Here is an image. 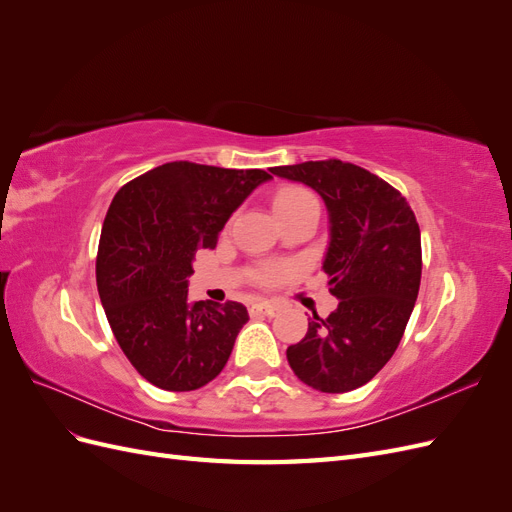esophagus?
Masks as SVG:
<instances>
[{
  "label": "esophagus",
  "mask_w": 512,
  "mask_h": 512,
  "mask_svg": "<svg viewBox=\"0 0 512 512\" xmlns=\"http://www.w3.org/2000/svg\"><path fill=\"white\" fill-rule=\"evenodd\" d=\"M247 309H250V314L252 316H258V314H265V316H275L277 314V307L275 303H271V301H262V299H254V301H250L247 303Z\"/></svg>",
  "instance_id": "1"
}]
</instances>
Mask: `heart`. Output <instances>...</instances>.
Listing matches in <instances>:
<instances>
[{
  "label": "heart",
  "instance_id": "heart-1",
  "mask_svg": "<svg viewBox=\"0 0 512 512\" xmlns=\"http://www.w3.org/2000/svg\"><path fill=\"white\" fill-rule=\"evenodd\" d=\"M309 207H316L318 209V200L309 194L307 190H301V188H288L284 192H280L275 196V203H273V209L275 213H284V211H297V209H309ZM286 273V267H280V265H265L258 275L256 280L260 284L265 286H271L275 282L282 280V275Z\"/></svg>",
  "mask_w": 512,
  "mask_h": 512
}]
</instances>
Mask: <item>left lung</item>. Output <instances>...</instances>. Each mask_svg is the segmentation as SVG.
I'll return each mask as SVG.
<instances>
[{
    "instance_id": "8db88e82",
    "label": "left lung",
    "mask_w": 512,
    "mask_h": 512,
    "mask_svg": "<svg viewBox=\"0 0 512 512\" xmlns=\"http://www.w3.org/2000/svg\"><path fill=\"white\" fill-rule=\"evenodd\" d=\"M271 173L316 190L329 211L331 241L322 271L339 299L327 318L314 314L288 363L322 393H348L374 378L395 354L421 286V228L408 200L369 170L320 160Z\"/></svg>"
}]
</instances>
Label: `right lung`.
I'll list each match as a JSON object with an SVG mask.
<instances>
[{"label": "right lung", "mask_w": 512, "mask_h": 512, "mask_svg": "<svg viewBox=\"0 0 512 512\" xmlns=\"http://www.w3.org/2000/svg\"><path fill=\"white\" fill-rule=\"evenodd\" d=\"M271 175L168 162L115 194L102 224L96 282L117 344L147 382L196 391L224 369L250 320L245 305L188 303L198 250H213L243 200Z\"/></svg>", "instance_id": "1"}]
</instances>
